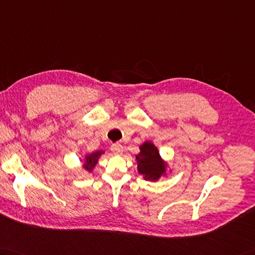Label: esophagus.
Wrapping results in <instances>:
<instances>
[{
    "instance_id": "1",
    "label": "esophagus",
    "mask_w": 255,
    "mask_h": 255,
    "mask_svg": "<svg viewBox=\"0 0 255 255\" xmlns=\"http://www.w3.org/2000/svg\"><path fill=\"white\" fill-rule=\"evenodd\" d=\"M111 150H112V152L115 153V154H121V153L124 151V147L121 143H114V144H112Z\"/></svg>"
}]
</instances>
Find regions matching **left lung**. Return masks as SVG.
Instances as JSON below:
<instances>
[{
	"mask_svg": "<svg viewBox=\"0 0 255 255\" xmlns=\"http://www.w3.org/2000/svg\"><path fill=\"white\" fill-rule=\"evenodd\" d=\"M141 152L135 156L138 162V171L144 175L146 180H156L165 171V163L159 157V153L154 144L144 142L140 146Z\"/></svg>",
	"mask_w": 255,
	"mask_h": 255,
	"instance_id": "1",
	"label": "left lung"
}]
</instances>
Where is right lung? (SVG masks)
Masks as SVG:
<instances>
[{"label":"right lung","instance_id":"1","mask_svg":"<svg viewBox=\"0 0 255 255\" xmlns=\"http://www.w3.org/2000/svg\"><path fill=\"white\" fill-rule=\"evenodd\" d=\"M102 154V151H98V152H94L92 153L91 155H88L87 159H86V165H85V168L87 170L90 171L94 166H96V164L98 162V159L100 157V155Z\"/></svg>","mask_w":255,"mask_h":255}]
</instances>
